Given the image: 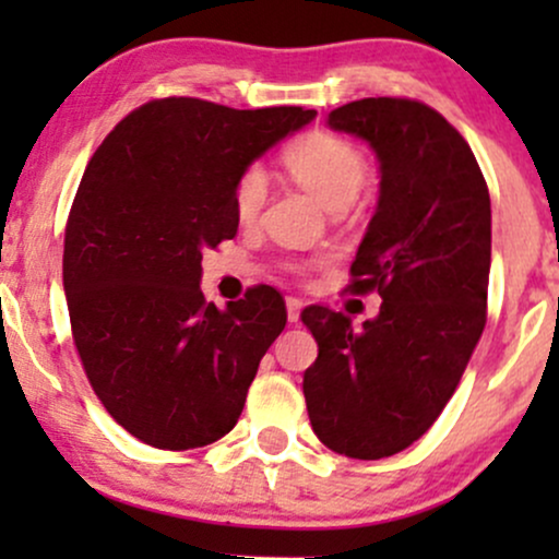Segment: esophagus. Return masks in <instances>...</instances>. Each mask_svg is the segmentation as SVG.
I'll return each instance as SVG.
<instances>
[{
    "label": "esophagus",
    "instance_id": "34e87169",
    "mask_svg": "<svg viewBox=\"0 0 559 559\" xmlns=\"http://www.w3.org/2000/svg\"><path fill=\"white\" fill-rule=\"evenodd\" d=\"M286 312H288V323H297L299 312H301V299L286 297Z\"/></svg>",
    "mask_w": 559,
    "mask_h": 559
}]
</instances>
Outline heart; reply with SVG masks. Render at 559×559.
<instances>
[{
    "label": "heart",
    "instance_id": "1",
    "mask_svg": "<svg viewBox=\"0 0 559 559\" xmlns=\"http://www.w3.org/2000/svg\"><path fill=\"white\" fill-rule=\"evenodd\" d=\"M286 170L310 191L318 202L338 213L349 207L360 194L368 163L352 141L333 133H310L292 144L284 155ZM267 197L265 173L247 168L234 186V213L241 223H252L260 215Z\"/></svg>",
    "mask_w": 559,
    "mask_h": 559
}]
</instances>
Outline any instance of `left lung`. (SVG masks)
I'll use <instances>...</instances> for the list:
<instances>
[{"mask_svg":"<svg viewBox=\"0 0 559 559\" xmlns=\"http://www.w3.org/2000/svg\"><path fill=\"white\" fill-rule=\"evenodd\" d=\"M329 128L368 141L381 165L352 292L383 301L360 329L329 307L301 312L318 342L301 389L325 447L381 460L433 426L484 333L491 199L467 141L423 102H349Z\"/></svg>","mask_w":559,"mask_h":559,"instance_id":"left-lung-1","label":"left lung"}]
</instances>
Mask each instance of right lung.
<instances>
[{
  "label": "right lung",
  "instance_id": "obj_1",
  "mask_svg": "<svg viewBox=\"0 0 559 559\" xmlns=\"http://www.w3.org/2000/svg\"><path fill=\"white\" fill-rule=\"evenodd\" d=\"M316 115L168 96L88 159L62 254L70 325L99 402L144 444L197 449L239 420L286 305L254 286L215 307L199 288L202 252L236 236L241 173Z\"/></svg>",
  "mask_w": 559,
  "mask_h": 559
}]
</instances>
